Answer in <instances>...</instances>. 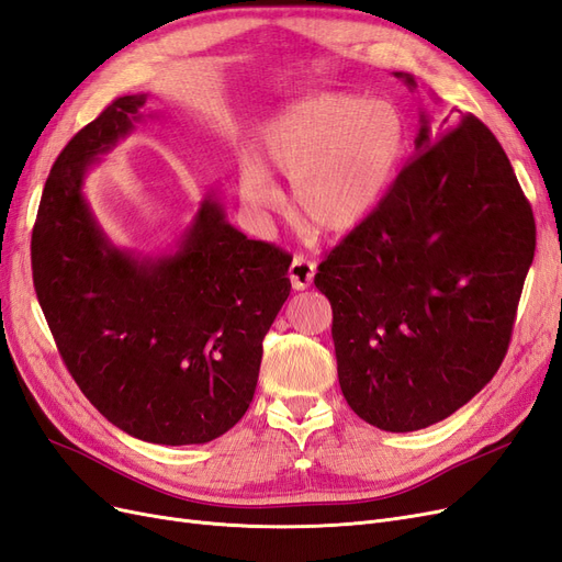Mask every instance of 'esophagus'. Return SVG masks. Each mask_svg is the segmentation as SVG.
<instances>
[{"instance_id": "34e87169", "label": "esophagus", "mask_w": 562, "mask_h": 562, "mask_svg": "<svg viewBox=\"0 0 562 562\" xmlns=\"http://www.w3.org/2000/svg\"><path fill=\"white\" fill-rule=\"evenodd\" d=\"M316 274V262H312L310 258H304V255H295L291 269H288V277H291V283L295 291H304V288H310Z\"/></svg>"}]
</instances>
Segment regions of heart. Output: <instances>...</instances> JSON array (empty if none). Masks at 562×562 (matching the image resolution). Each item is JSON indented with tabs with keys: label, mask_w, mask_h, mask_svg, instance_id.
I'll use <instances>...</instances> for the list:
<instances>
[{
	"label": "heart",
	"mask_w": 562,
	"mask_h": 562,
	"mask_svg": "<svg viewBox=\"0 0 562 562\" xmlns=\"http://www.w3.org/2000/svg\"><path fill=\"white\" fill-rule=\"evenodd\" d=\"M260 157L295 184L302 217L321 232H347L375 211L405 151V122L389 100L314 95L283 110L260 138ZM258 159L239 166V194L255 211L283 203Z\"/></svg>",
	"instance_id": "b5f03b06"
}]
</instances>
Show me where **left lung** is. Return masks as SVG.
I'll list each match as a JSON object with an SVG mask.
<instances>
[{
    "mask_svg": "<svg viewBox=\"0 0 562 562\" xmlns=\"http://www.w3.org/2000/svg\"><path fill=\"white\" fill-rule=\"evenodd\" d=\"M415 149L314 277L349 407L396 434L450 417L495 378L537 244L530 201L481 119L443 133L422 114Z\"/></svg>",
    "mask_w": 562,
    "mask_h": 562,
    "instance_id": "obj_1",
    "label": "left lung"
}]
</instances>
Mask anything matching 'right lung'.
I'll use <instances>...</instances> for the list:
<instances>
[{
  "label": "right lung",
  "mask_w": 562,
  "mask_h": 562,
  "mask_svg": "<svg viewBox=\"0 0 562 562\" xmlns=\"http://www.w3.org/2000/svg\"><path fill=\"white\" fill-rule=\"evenodd\" d=\"M145 103V93L112 100L58 155L32 229V281L67 370L100 415L147 443H209L248 411L293 258L232 227L215 194L173 255L138 258L108 241L83 176Z\"/></svg>",
  "instance_id": "obj_1"
}]
</instances>
